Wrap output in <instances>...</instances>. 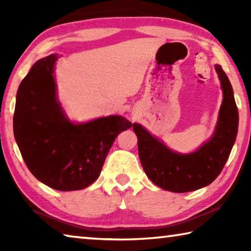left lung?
Wrapping results in <instances>:
<instances>
[{
    "label": "left lung",
    "mask_w": 251,
    "mask_h": 251,
    "mask_svg": "<svg viewBox=\"0 0 251 251\" xmlns=\"http://www.w3.org/2000/svg\"><path fill=\"white\" fill-rule=\"evenodd\" d=\"M223 90L218 121L211 137L193 152L181 154L168 148L141 124H133L138 154L147 177L172 193H188L214 181L223 171L238 133V109L231 84L222 66L215 65Z\"/></svg>",
    "instance_id": "obj_1"
}]
</instances>
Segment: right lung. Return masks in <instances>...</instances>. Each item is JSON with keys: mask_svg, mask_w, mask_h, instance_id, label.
Here are the masks:
<instances>
[{"mask_svg": "<svg viewBox=\"0 0 251 251\" xmlns=\"http://www.w3.org/2000/svg\"><path fill=\"white\" fill-rule=\"evenodd\" d=\"M58 54L34 64L21 82L13 118L15 141L34 177L61 192L84 189L100 177L106 156L131 123L120 115L72 122L57 100Z\"/></svg>", "mask_w": 251, "mask_h": 251, "instance_id": "add662e5", "label": "right lung"}]
</instances>
